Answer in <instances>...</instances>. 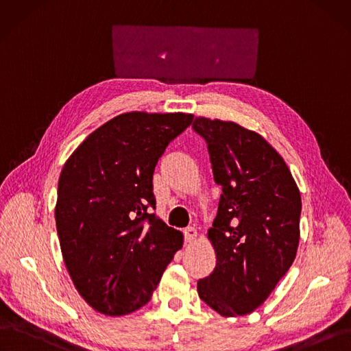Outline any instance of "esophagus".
<instances>
[{"label":"esophagus","mask_w":351,"mask_h":351,"mask_svg":"<svg viewBox=\"0 0 351 351\" xmlns=\"http://www.w3.org/2000/svg\"><path fill=\"white\" fill-rule=\"evenodd\" d=\"M185 241L186 243H192L193 240L197 239V236H198V232H197V228L195 227H188V228H185Z\"/></svg>","instance_id":"obj_1"}]
</instances>
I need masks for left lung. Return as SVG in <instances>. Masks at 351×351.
<instances>
[{
	"label": "left lung",
	"instance_id": "left-lung-1",
	"mask_svg": "<svg viewBox=\"0 0 351 351\" xmlns=\"http://www.w3.org/2000/svg\"><path fill=\"white\" fill-rule=\"evenodd\" d=\"M223 193L208 230L217 254L198 295L223 317L250 314L292 266L300 244L301 193L282 156L236 123L197 117Z\"/></svg>",
	"mask_w": 351,
	"mask_h": 351
}]
</instances>
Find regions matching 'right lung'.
I'll use <instances>...</instances> for the list:
<instances>
[{
	"instance_id": "obj_1",
	"label": "right lung",
	"mask_w": 351,
	"mask_h": 351,
	"mask_svg": "<svg viewBox=\"0 0 351 351\" xmlns=\"http://www.w3.org/2000/svg\"><path fill=\"white\" fill-rule=\"evenodd\" d=\"M192 114L125 112L90 133L64 163L55 208L64 265L95 311L125 315L146 305L182 232L149 213L153 172Z\"/></svg>"
}]
</instances>
